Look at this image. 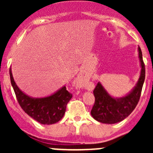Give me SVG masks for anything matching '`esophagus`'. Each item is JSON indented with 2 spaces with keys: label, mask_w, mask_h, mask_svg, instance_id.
Wrapping results in <instances>:
<instances>
[{
  "label": "esophagus",
  "mask_w": 153,
  "mask_h": 153,
  "mask_svg": "<svg viewBox=\"0 0 153 153\" xmlns=\"http://www.w3.org/2000/svg\"><path fill=\"white\" fill-rule=\"evenodd\" d=\"M81 81H82V80H81V78H78V80H77V84H78V85H81Z\"/></svg>",
  "instance_id": "esophagus-1"
}]
</instances>
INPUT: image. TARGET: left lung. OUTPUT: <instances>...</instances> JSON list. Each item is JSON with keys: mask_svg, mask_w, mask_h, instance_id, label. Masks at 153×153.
<instances>
[{"mask_svg": "<svg viewBox=\"0 0 153 153\" xmlns=\"http://www.w3.org/2000/svg\"><path fill=\"white\" fill-rule=\"evenodd\" d=\"M141 62V75L136 86L126 96L120 98L111 97L103 86L98 82L93 90L95 104L91 110L94 119L103 124H115L129 116L139 101L145 79V65L141 48L138 47Z\"/></svg>", "mask_w": 153, "mask_h": 153, "instance_id": "8db88e82", "label": "left lung"}]
</instances>
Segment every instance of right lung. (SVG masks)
<instances>
[{"instance_id":"right-lung-1","label":"right lung","mask_w":153,"mask_h":153,"mask_svg":"<svg viewBox=\"0 0 153 153\" xmlns=\"http://www.w3.org/2000/svg\"><path fill=\"white\" fill-rule=\"evenodd\" d=\"M11 84L16 98L23 110L41 124H53L58 122L66 112L67 103L72 98V93L64 86L49 97L33 98L24 94L15 84L10 69Z\"/></svg>"}]
</instances>
